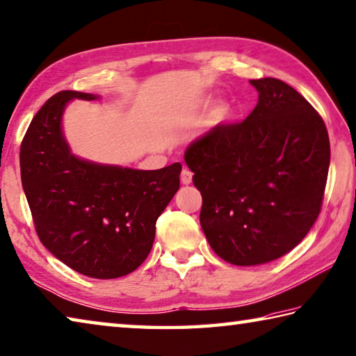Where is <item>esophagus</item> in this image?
<instances>
[{
    "label": "esophagus",
    "mask_w": 356,
    "mask_h": 356,
    "mask_svg": "<svg viewBox=\"0 0 356 356\" xmlns=\"http://www.w3.org/2000/svg\"><path fill=\"white\" fill-rule=\"evenodd\" d=\"M193 180V172L188 170V168H184L182 172H180V182L184 185H190Z\"/></svg>",
    "instance_id": "obj_1"
}]
</instances>
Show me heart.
I'll return each instance as SVG.
<instances>
[{
    "label": "heart",
    "mask_w": 356,
    "mask_h": 356,
    "mask_svg": "<svg viewBox=\"0 0 356 356\" xmlns=\"http://www.w3.org/2000/svg\"><path fill=\"white\" fill-rule=\"evenodd\" d=\"M229 112H230V106L227 104V102L219 101V102H216L215 107H213L211 118H213V121H215V122H219V121H222L225 116L229 115Z\"/></svg>",
    "instance_id": "1"
}]
</instances>
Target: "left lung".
<instances>
[{
	"instance_id": "left-lung-1",
	"label": "left lung",
	"mask_w": 356,
	"mask_h": 356,
	"mask_svg": "<svg viewBox=\"0 0 356 356\" xmlns=\"http://www.w3.org/2000/svg\"><path fill=\"white\" fill-rule=\"evenodd\" d=\"M250 86L258 102L248 118L213 127L184 154L207 241L236 266L277 260L307 236L330 166L327 127L312 104L274 77Z\"/></svg>"
}]
</instances>
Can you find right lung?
I'll list each match as a JSON object with an SVG mask.
<instances>
[{
	"instance_id": "1",
	"label": "right lung",
	"mask_w": 356,
	"mask_h": 356,
	"mask_svg": "<svg viewBox=\"0 0 356 356\" xmlns=\"http://www.w3.org/2000/svg\"><path fill=\"white\" fill-rule=\"evenodd\" d=\"M99 98L65 90L44 102L23 138L20 170L44 248L76 273L116 279L149 255L157 218L179 190L182 165L134 170L71 152L62 126L67 106Z\"/></svg>"
}]
</instances>
